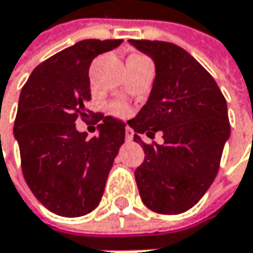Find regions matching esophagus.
I'll return each instance as SVG.
<instances>
[{"mask_svg": "<svg viewBox=\"0 0 253 253\" xmlns=\"http://www.w3.org/2000/svg\"><path fill=\"white\" fill-rule=\"evenodd\" d=\"M132 138H134L132 129H131V128H126V129H125V140H126V141H132Z\"/></svg>", "mask_w": 253, "mask_h": 253, "instance_id": "obj_1", "label": "esophagus"}]
</instances>
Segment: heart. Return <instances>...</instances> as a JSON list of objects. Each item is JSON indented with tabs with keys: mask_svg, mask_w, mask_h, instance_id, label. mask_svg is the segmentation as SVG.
I'll use <instances>...</instances> for the list:
<instances>
[{
	"mask_svg": "<svg viewBox=\"0 0 253 253\" xmlns=\"http://www.w3.org/2000/svg\"><path fill=\"white\" fill-rule=\"evenodd\" d=\"M115 111L118 112L119 115H125V113H126V109H125L122 105H116V106H115Z\"/></svg>",
	"mask_w": 253,
	"mask_h": 253,
	"instance_id": "obj_1",
	"label": "heart"
}]
</instances>
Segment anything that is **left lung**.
<instances>
[{"mask_svg":"<svg viewBox=\"0 0 253 253\" xmlns=\"http://www.w3.org/2000/svg\"><path fill=\"white\" fill-rule=\"evenodd\" d=\"M150 56L156 77L147 103L128 121L144 150L135 180L144 206L180 214L195 206L215 179L230 137L227 103L215 80L185 49L160 41H128ZM164 134L145 144L141 134Z\"/></svg>","mask_w":253,"mask_h":253,"instance_id":"obj_1","label":"left lung"}]
</instances>
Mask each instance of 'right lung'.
I'll return each mask as SVG.
<instances>
[{
  "instance_id": "obj_1",
  "label": "right lung",
  "mask_w": 253,
  "mask_h": 253,
  "mask_svg": "<svg viewBox=\"0 0 253 253\" xmlns=\"http://www.w3.org/2000/svg\"><path fill=\"white\" fill-rule=\"evenodd\" d=\"M122 41L87 39L38 65L18 99L14 138L21 169L33 195L49 211L80 217L99 206L113 160L125 141L126 124L99 115V134L76 128L91 99V61Z\"/></svg>"
}]
</instances>
